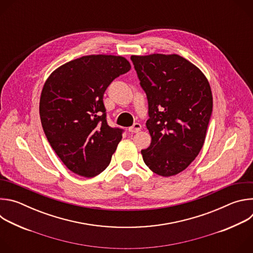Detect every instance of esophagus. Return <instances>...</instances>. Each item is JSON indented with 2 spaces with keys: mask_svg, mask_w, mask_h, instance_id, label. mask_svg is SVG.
I'll use <instances>...</instances> for the list:
<instances>
[{
  "mask_svg": "<svg viewBox=\"0 0 253 253\" xmlns=\"http://www.w3.org/2000/svg\"><path fill=\"white\" fill-rule=\"evenodd\" d=\"M129 132H131V133H137V132H139L140 130H141V124H139V123H135L132 127H130L129 129Z\"/></svg>",
  "mask_w": 253,
  "mask_h": 253,
  "instance_id": "1",
  "label": "esophagus"
}]
</instances>
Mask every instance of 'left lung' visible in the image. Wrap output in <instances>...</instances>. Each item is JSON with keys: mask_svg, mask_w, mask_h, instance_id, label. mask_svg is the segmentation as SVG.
I'll use <instances>...</instances> for the list:
<instances>
[{"mask_svg": "<svg viewBox=\"0 0 253 253\" xmlns=\"http://www.w3.org/2000/svg\"><path fill=\"white\" fill-rule=\"evenodd\" d=\"M148 100L150 146L141 150L151 171L163 177L185 170L199 154L212 112V93L202 71L177 54L132 55Z\"/></svg>", "mask_w": 253, "mask_h": 253, "instance_id": "left-lung-1", "label": "left lung"}]
</instances>
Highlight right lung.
Segmentation results:
<instances>
[{
    "mask_svg": "<svg viewBox=\"0 0 253 253\" xmlns=\"http://www.w3.org/2000/svg\"><path fill=\"white\" fill-rule=\"evenodd\" d=\"M131 69L122 56L88 55L72 60L46 80L40 98V118L50 145L65 166L94 177L109 165L122 130L106 121L104 92Z\"/></svg>",
    "mask_w": 253,
    "mask_h": 253,
    "instance_id": "1",
    "label": "right lung"
}]
</instances>
